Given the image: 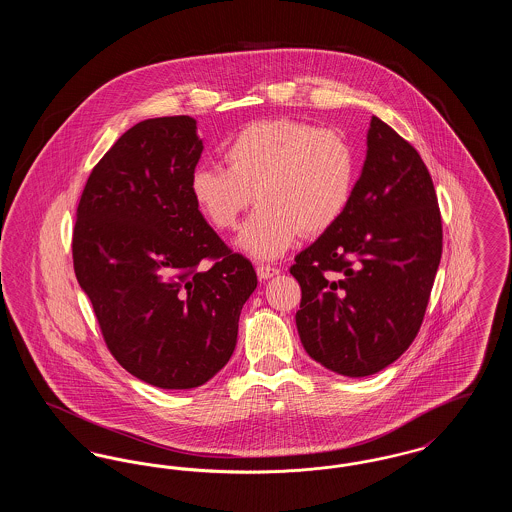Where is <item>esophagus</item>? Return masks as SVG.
<instances>
[{
	"label": "esophagus",
	"mask_w": 512,
	"mask_h": 512,
	"mask_svg": "<svg viewBox=\"0 0 512 512\" xmlns=\"http://www.w3.org/2000/svg\"><path fill=\"white\" fill-rule=\"evenodd\" d=\"M257 276L261 278V280H268V278H272V276H276L280 270L276 267H270V265H257Z\"/></svg>",
	"instance_id": "obj_1"
}]
</instances>
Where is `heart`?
Returning a JSON list of instances; mask_svg holds the SVG:
<instances>
[{
    "label": "heart",
    "instance_id": "obj_1",
    "mask_svg": "<svg viewBox=\"0 0 512 512\" xmlns=\"http://www.w3.org/2000/svg\"><path fill=\"white\" fill-rule=\"evenodd\" d=\"M226 169L197 167L190 190L219 230L238 226L236 245L255 259H276L305 234H322L345 213L355 184V151L336 130L272 119L247 124L224 147Z\"/></svg>",
    "mask_w": 512,
    "mask_h": 512
}]
</instances>
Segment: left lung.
Returning a JSON list of instances; mask_svg holds the SVG:
<instances>
[{"instance_id":"left-lung-1","label":"left lung","mask_w":512,"mask_h":512,"mask_svg":"<svg viewBox=\"0 0 512 512\" xmlns=\"http://www.w3.org/2000/svg\"><path fill=\"white\" fill-rule=\"evenodd\" d=\"M441 217L418 151L378 117L340 220L295 257V324L311 359L363 378L413 343L441 259Z\"/></svg>"}]
</instances>
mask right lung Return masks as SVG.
<instances>
[{
	"instance_id": "add662e5",
	"label": "right lung",
	"mask_w": 512,
	"mask_h": 512,
	"mask_svg": "<svg viewBox=\"0 0 512 512\" xmlns=\"http://www.w3.org/2000/svg\"><path fill=\"white\" fill-rule=\"evenodd\" d=\"M201 151L192 117L138 122L94 167L76 209L74 272L105 343L161 390L203 386L230 361L257 288L253 265L195 205Z\"/></svg>"
}]
</instances>
